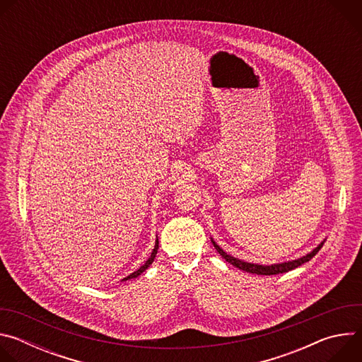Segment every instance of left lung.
Returning a JSON list of instances; mask_svg holds the SVG:
<instances>
[{
    "instance_id": "left-lung-1",
    "label": "left lung",
    "mask_w": 362,
    "mask_h": 362,
    "mask_svg": "<svg viewBox=\"0 0 362 362\" xmlns=\"http://www.w3.org/2000/svg\"><path fill=\"white\" fill-rule=\"evenodd\" d=\"M211 239H212V238H211ZM324 242H325V239H324L317 247H314L311 252L303 255V256H300V257H298V259L286 261V262H279V264H271V265H259V264H252V262H245V261H242V259H238V257H235V256L226 253V252L212 239V243H214L215 249L221 253V256L223 257V259H225L226 262H229L230 265H233V267H236V268H239V269H242V271H245V272L256 274V275H276V274H285V272H288V271H292V269L300 267L302 264H305V262H308V261H311L313 257L318 253V250L324 246Z\"/></svg>"
}]
</instances>
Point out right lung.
Segmentation results:
<instances>
[{
    "label": "right lung",
    "mask_w": 362,
    "mask_h": 362,
    "mask_svg": "<svg viewBox=\"0 0 362 362\" xmlns=\"http://www.w3.org/2000/svg\"><path fill=\"white\" fill-rule=\"evenodd\" d=\"M158 249H159V239H156V245H154V249H153V252H151V255H150V257L148 259L144 262V265H141L137 271H134L133 274H130L129 276H126V278H123L122 281H129V279H133V278H137L139 275H141L151 264H153V261H154V257H156V255H158Z\"/></svg>",
    "instance_id": "1"
}]
</instances>
